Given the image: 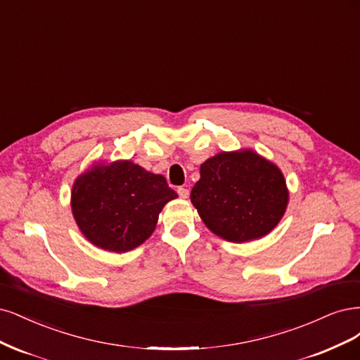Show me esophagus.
<instances>
[{
    "label": "esophagus",
    "mask_w": 360,
    "mask_h": 360,
    "mask_svg": "<svg viewBox=\"0 0 360 360\" xmlns=\"http://www.w3.org/2000/svg\"><path fill=\"white\" fill-rule=\"evenodd\" d=\"M178 194H179V197H182V199H187V197L190 195V191H188V188H184V187H179L178 190Z\"/></svg>",
    "instance_id": "obj_1"
}]
</instances>
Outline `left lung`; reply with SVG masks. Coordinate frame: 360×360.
Listing matches in <instances>:
<instances>
[{
    "label": "left lung",
    "mask_w": 360,
    "mask_h": 360,
    "mask_svg": "<svg viewBox=\"0 0 360 360\" xmlns=\"http://www.w3.org/2000/svg\"><path fill=\"white\" fill-rule=\"evenodd\" d=\"M190 199L215 235L245 242L268 235L280 223L288 191L271 161L252 150H236L205 161Z\"/></svg>",
    "instance_id": "8db88e82"
}]
</instances>
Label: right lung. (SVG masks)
I'll list each match as a JSON object with an SVG mask.
<instances>
[{"instance_id": "right-lung-1", "label": "right lung", "mask_w": 360, "mask_h": 360, "mask_svg": "<svg viewBox=\"0 0 360 360\" xmlns=\"http://www.w3.org/2000/svg\"><path fill=\"white\" fill-rule=\"evenodd\" d=\"M176 197L165 176L131 161H115L97 165L76 179L72 210L89 242L125 252L153 235L160 211Z\"/></svg>"}]
</instances>
